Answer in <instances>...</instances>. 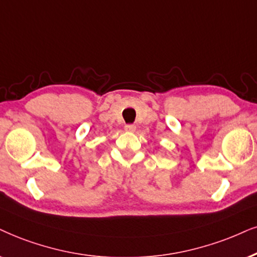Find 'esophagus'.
Returning a JSON list of instances; mask_svg holds the SVG:
<instances>
[{
  "instance_id": "1",
  "label": "esophagus",
  "mask_w": 257,
  "mask_h": 257,
  "mask_svg": "<svg viewBox=\"0 0 257 257\" xmlns=\"http://www.w3.org/2000/svg\"><path fill=\"white\" fill-rule=\"evenodd\" d=\"M124 129H125L126 132H135L136 131V125H134V124H126L124 126Z\"/></svg>"
}]
</instances>
